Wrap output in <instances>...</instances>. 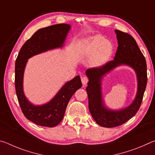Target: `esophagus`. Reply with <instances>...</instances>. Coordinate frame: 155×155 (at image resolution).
Returning <instances> with one entry per match:
<instances>
[{
    "instance_id": "34e87169",
    "label": "esophagus",
    "mask_w": 155,
    "mask_h": 155,
    "mask_svg": "<svg viewBox=\"0 0 155 155\" xmlns=\"http://www.w3.org/2000/svg\"><path fill=\"white\" fill-rule=\"evenodd\" d=\"M81 81H82L83 85H85L88 83L89 79H88V78L87 77H83L82 78H81Z\"/></svg>"
}]
</instances>
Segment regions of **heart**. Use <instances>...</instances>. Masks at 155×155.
Listing matches in <instances>:
<instances>
[{"label": "heart", "instance_id": "b5f03b06", "mask_svg": "<svg viewBox=\"0 0 155 155\" xmlns=\"http://www.w3.org/2000/svg\"><path fill=\"white\" fill-rule=\"evenodd\" d=\"M82 53L86 57H93L92 63L96 65L104 64L111 56L114 46L109 40L96 35L87 38L82 44Z\"/></svg>", "mask_w": 155, "mask_h": 155}]
</instances>
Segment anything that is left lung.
<instances>
[{
    "label": "left lung",
    "instance_id": "left-lung-1",
    "mask_svg": "<svg viewBox=\"0 0 155 155\" xmlns=\"http://www.w3.org/2000/svg\"><path fill=\"white\" fill-rule=\"evenodd\" d=\"M116 33L117 49L114 59L99 68L86 70L89 82L86 87L89 109L96 122L101 127L112 128L125 123L137 114L141 106L147 81L146 61L135 39L119 30ZM120 64H127L135 70L138 77V92L132 104L124 109L112 111L104 107L101 93V80L107 73Z\"/></svg>",
    "mask_w": 155,
    "mask_h": 155
}]
</instances>
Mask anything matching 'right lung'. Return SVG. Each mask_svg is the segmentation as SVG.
Returning <instances> with one entry per match:
<instances>
[{
	"instance_id": "1",
	"label": "right lung",
	"mask_w": 155,
	"mask_h": 155,
	"mask_svg": "<svg viewBox=\"0 0 155 155\" xmlns=\"http://www.w3.org/2000/svg\"><path fill=\"white\" fill-rule=\"evenodd\" d=\"M70 29V25L58 24L37 31L21 48L15 60V87L23 114L27 118L41 127H54L64 118L65 109L73 94L82 86L80 76L68 81L51 101L43 105H33L23 91V76L28 59L48 50L62 47Z\"/></svg>"
}]
</instances>
